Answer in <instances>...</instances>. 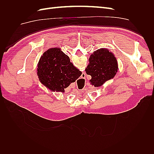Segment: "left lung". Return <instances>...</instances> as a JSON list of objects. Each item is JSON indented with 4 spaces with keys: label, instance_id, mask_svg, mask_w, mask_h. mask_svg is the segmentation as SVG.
<instances>
[{
    "label": "left lung",
    "instance_id": "1",
    "mask_svg": "<svg viewBox=\"0 0 154 154\" xmlns=\"http://www.w3.org/2000/svg\"><path fill=\"white\" fill-rule=\"evenodd\" d=\"M89 63L85 69L87 74L91 76V83L95 87L103 85L107 80L113 78L118 72V62L113 53L101 48L90 56Z\"/></svg>",
    "mask_w": 154,
    "mask_h": 154
}]
</instances>
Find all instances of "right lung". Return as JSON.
<instances>
[{"instance_id":"add662e5","label":"right lung","mask_w":154,"mask_h":154,"mask_svg":"<svg viewBox=\"0 0 154 154\" xmlns=\"http://www.w3.org/2000/svg\"><path fill=\"white\" fill-rule=\"evenodd\" d=\"M82 72L70 62L69 57L60 48H51L42 56L37 68L40 82L52 91L64 92Z\"/></svg>"}]
</instances>
